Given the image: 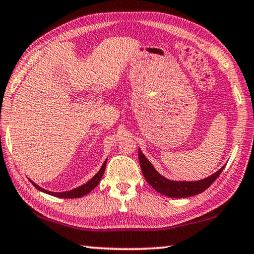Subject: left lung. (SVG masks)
Instances as JSON below:
<instances>
[{
	"label": "left lung",
	"mask_w": 254,
	"mask_h": 254,
	"mask_svg": "<svg viewBox=\"0 0 254 254\" xmlns=\"http://www.w3.org/2000/svg\"><path fill=\"white\" fill-rule=\"evenodd\" d=\"M139 162L140 167H141L142 174L146 179L149 185H151L157 192L162 194L170 196V198H188L199 193L206 191L210 185L215 182V180L220 175L221 171L224 170L225 166L220 168L218 172L212 174L209 178H206L201 181H195V182H187V181H171L164 178L157 172L151 163L144 157V155L139 149Z\"/></svg>",
	"instance_id": "obj_1"
}]
</instances>
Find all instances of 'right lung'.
<instances>
[{
    "instance_id": "obj_1",
    "label": "right lung",
    "mask_w": 254,
    "mask_h": 254,
    "mask_svg": "<svg viewBox=\"0 0 254 254\" xmlns=\"http://www.w3.org/2000/svg\"><path fill=\"white\" fill-rule=\"evenodd\" d=\"M106 163H107V159L104 162L103 166L100 170L98 171L97 174H96L94 178H92L90 181H88L86 184H82L80 185V187L73 189V190H70V191H65V192H52V191H47L45 189L38 187L37 184L34 183L33 181H30L31 183L34 184V187L36 189H38L39 191H42L44 193H47V194H51L53 196H58V198H64V199H74V198H80V196H83L89 193L91 190H94V189L97 187L99 181L102 180V176L104 175V172H105V167H106Z\"/></svg>"
}]
</instances>
